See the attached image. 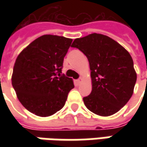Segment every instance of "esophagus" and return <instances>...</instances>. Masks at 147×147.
<instances>
[{
	"mask_svg": "<svg viewBox=\"0 0 147 147\" xmlns=\"http://www.w3.org/2000/svg\"><path fill=\"white\" fill-rule=\"evenodd\" d=\"M76 82H77V83H78V84H80V83L82 82V78H78V79L77 80Z\"/></svg>",
	"mask_w": 147,
	"mask_h": 147,
	"instance_id": "1",
	"label": "esophagus"
}]
</instances>
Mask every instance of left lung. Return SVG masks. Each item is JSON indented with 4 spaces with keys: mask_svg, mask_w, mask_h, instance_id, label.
I'll return each instance as SVG.
<instances>
[{
    "mask_svg": "<svg viewBox=\"0 0 147 147\" xmlns=\"http://www.w3.org/2000/svg\"><path fill=\"white\" fill-rule=\"evenodd\" d=\"M84 54L90 65L92 90L83 97L88 110L100 116H110L131 98L137 81L132 56L112 38L92 33L76 38L71 46Z\"/></svg>",
    "mask_w": 147,
    "mask_h": 147,
    "instance_id": "obj_1",
    "label": "left lung"
}]
</instances>
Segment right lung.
<instances>
[{
  "mask_svg": "<svg viewBox=\"0 0 147 147\" xmlns=\"http://www.w3.org/2000/svg\"><path fill=\"white\" fill-rule=\"evenodd\" d=\"M71 38L43 35L18 55L12 86L20 103L31 113L47 117L61 110L74 88L73 79L61 74Z\"/></svg>",
  "mask_w": 147,
  "mask_h": 147,
  "instance_id": "add662e5",
  "label": "right lung"
}]
</instances>
